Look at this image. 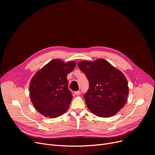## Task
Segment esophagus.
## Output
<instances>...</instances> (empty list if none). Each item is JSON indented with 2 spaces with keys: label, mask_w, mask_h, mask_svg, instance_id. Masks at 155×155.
<instances>
[{
  "label": "esophagus",
  "mask_w": 155,
  "mask_h": 155,
  "mask_svg": "<svg viewBox=\"0 0 155 155\" xmlns=\"http://www.w3.org/2000/svg\"><path fill=\"white\" fill-rule=\"evenodd\" d=\"M74 94H76V96L80 95V94H81V91H76V92H74Z\"/></svg>",
  "instance_id": "34e87169"
}]
</instances>
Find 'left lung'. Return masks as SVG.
Listing matches in <instances>:
<instances>
[{
	"mask_svg": "<svg viewBox=\"0 0 155 155\" xmlns=\"http://www.w3.org/2000/svg\"><path fill=\"white\" fill-rule=\"evenodd\" d=\"M78 65L89 82L84 98L92 113L108 118L122 109L129 94L127 80L122 72L104 59L83 61Z\"/></svg>",
	"mask_w": 155,
	"mask_h": 155,
	"instance_id": "obj_1",
	"label": "left lung"
}]
</instances>
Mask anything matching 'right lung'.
Segmentation results:
<instances>
[{
	"instance_id": "add662e5",
	"label": "right lung",
	"mask_w": 155,
	"mask_h": 155,
	"mask_svg": "<svg viewBox=\"0 0 155 155\" xmlns=\"http://www.w3.org/2000/svg\"><path fill=\"white\" fill-rule=\"evenodd\" d=\"M75 62L54 59L33 77L30 84V96L35 109L50 118H57L66 112L72 94L68 88V74L76 67Z\"/></svg>"
}]
</instances>
